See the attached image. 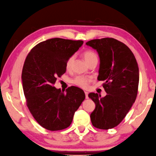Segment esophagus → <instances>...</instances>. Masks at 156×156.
Instances as JSON below:
<instances>
[{
	"label": "esophagus",
	"instance_id": "esophagus-1",
	"mask_svg": "<svg viewBox=\"0 0 156 156\" xmlns=\"http://www.w3.org/2000/svg\"><path fill=\"white\" fill-rule=\"evenodd\" d=\"M84 93H85L86 98V99H88V92H86V91L84 92Z\"/></svg>",
	"mask_w": 156,
	"mask_h": 156
}]
</instances>
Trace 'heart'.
<instances>
[{"mask_svg": "<svg viewBox=\"0 0 156 156\" xmlns=\"http://www.w3.org/2000/svg\"><path fill=\"white\" fill-rule=\"evenodd\" d=\"M83 57L86 63L90 64V63L94 62V61H98V57L95 52H94L92 50H86L83 53ZM75 59V56L72 55L69 57L66 63V68L67 70H70L72 67L73 61ZM93 79L90 76H77L75 78H74L72 82L75 85L79 86V87L82 88H88Z\"/></svg>", "mask_w": 156, "mask_h": 156, "instance_id": "heart-1", "label": "heart"}]
</instances>
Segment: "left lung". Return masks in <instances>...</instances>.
Wrapping results in <instances>:
<instances>
[{
	"mask_svg": "<svg viewBox=\"0 0 156 156\" xmlns=\"http://www.w3.org/2000/svg\"><path fill=\"white\" fill-rule=\"evenodd\" d=\"M98 51L99 81H104L107 95H88L95 104L90 114L93 125L99 129H110L123 120L136 101L139 84V68L133 53L124 43L113 38L90 40L86 43Z\"/></svg>",
	"mask_w": 156,
	"mask_h": 156,
	"instance_id": "obj_1",
	"label": "left lung"
}]
</instances>
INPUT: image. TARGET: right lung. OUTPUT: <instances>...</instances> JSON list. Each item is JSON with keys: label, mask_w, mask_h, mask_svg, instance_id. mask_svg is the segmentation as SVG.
Masks as SVG:
<instances>
[{"label": "right lung", "mask_w": 156, "mask_h": 156, "mask_svg": "<svg viewBox=\"0 0 156 156\" xmlns=\"http://www.w3.org/2000/svg\"><path fill=\"white\" fill-rule=\"evenodd\" d=\"M83 41L54 38L38 43L25 58L22 83L28 109L38 123L49 131L65 129L85 99L81 88L71 86L66 93L57 89V78L66 71L68 58L79 50Z\"/></svg>", "instance_id": "add662e5"}]
</instances>
